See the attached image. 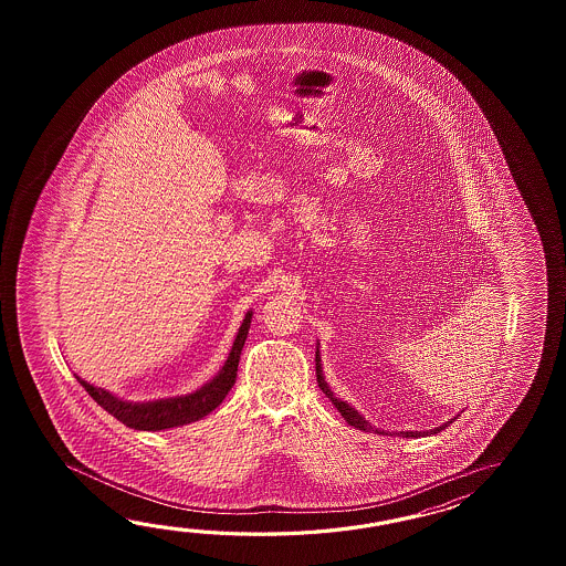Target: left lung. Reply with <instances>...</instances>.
<instances>
[{"mask_svg": "<svg viewBox=\"0 0 566 566\" xmlns=\"http://www.w3.org/2000/svg\"><path fill=\"white\" fill-rule=\"evenodd\" d=\"M315 373H317V385H319V388L324 390L325 397L332 400V405H334V407H336V409L339 410V412H342V417L346 419V422H348V424H352V427H356V429H360V431H366V433H370V431H374V433L385 434V431H378V429H374L373 424L366 421V419L361 417L358 410L352 409V407H349L346 400H339V398L334 397L332 388H329V385L325 382L324 368H322V356H319V344H317V352H315ZM458 417H455V419H458ZM455 419H451V421L443 422L441 427H434V429H431V431H400V433L398 434H402V437H415V439H417V437H424V434H434L437 433V431H443L447 424H449V422L455 421Z\"/></svg>", "mask_w": 566, "mask_h": 566, "instance_id": "1", "label": "left lung"}]
</instances>
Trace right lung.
Here are the masks:
<instances>
[{
	"label": "right lung",
	"instance_id": "1",
	"mask_svg": "<svg viewBox=\"0 0 566 566\" xmlns=\"http://www.w3.org/2000/svg\"><path fill=\"white\" fill-rule=\"evenodd\" d=\"M253 312L247 313L242 319L241 327L234 337V344L230 348L229 358L224 366L212 376L206 385L196 388L193 392L180 395V397L157 398V400H145V402H133L125 398L108 392L101 386H93L86 382L85 378L76 376V380L93 397L101 409L107 410L117 421L135 431H164L174 429L180 424H190L200 421L206 415H210L218 405L227 398L230 388L237 382V370L241 360L242 346L249 336Z\"/></svg>",
	"mask_w": 566,
	"mask_h": 566
}]
</instances>
